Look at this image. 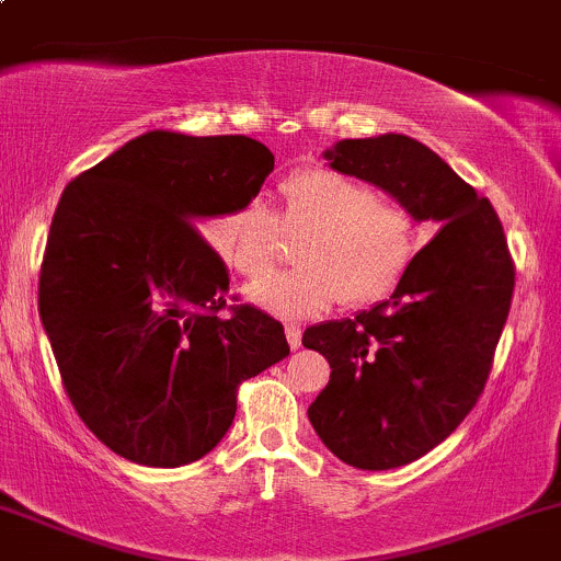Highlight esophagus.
<instances>
[{"instance_id":"obj_1","label":"esophagus","mask_w":561,"mask_h":561,"mask_svg":"<svg viewBox=\"0 0 561 561\" xmlns=\"http://www.w3.org/2000/svg\"><path fill=\"white\" fill-rule=\"evenodd\" d=\"M285 335H287V343H290V348H300V341H304V332H300L298 324H287L285 328Z\"/></svg>"}]
</instances>
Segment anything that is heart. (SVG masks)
<instances>
[{
    "mask_svg": "<svg viewBox=\"0 0 561 561\" xmlns=\"http://www.w3.org/2000/svg\"><path fill=\"white\" fill-rule=\"evenodd\" d=\"M283 226L306 231L304 266L279 271L248 287L250 304L285 319L330 309L337 298L370 304L402 279L415 257V215L399 202L332 170H306L279 186ZM213 244L242 276H261L279 255L282 227L263 202H248L213 224Z\"/></svg>",
    "mask_w": 561,
    "mask_h": 561,
    "instance_id": "b5f03b06",
    "label": "heart"
}]
</instances>
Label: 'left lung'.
Segmentation results:
<instances>
[{
  "label": "left lung",
  "mask_w": 561,
  "mask_h": 561,
  "mask_svg": "<svg viewBox=\"0 0 561 561\" xmlns=\"http://www.w3.org/2000/svg\"><path fill=\"white\" fill-rule=\"evenodd\" d=\"M324 159L383 188L417 224L439 226L389 300L304 332L332 367L309 408L319 439L354 469H399L477 404L508 319L514 261L490 202L415 138L337 140Z\"/></svg>",
  "instance_id": "1"
}]
</instances>
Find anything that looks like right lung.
Masks as SVG:
<instances>
[{
    "instance_id": "1",
    "label": "right lung",
    "mask_w": 561,
    "mask_h": 561,
    "mask_svg": "<svg viewBox=\"0 0 561 561\" xmlns=\"http://www.w3.org/2000/svg\"><path fill=\"white\" fill-rule=\"evenodd\" d=\"M271 170L248 135L151 130L60 196L39 317L73 410L133 463L199 460L231 428L239 383L290 354L255 306L220 317L229 271L199 233L255 199Z\"/></svg>"
}]
</instances>
